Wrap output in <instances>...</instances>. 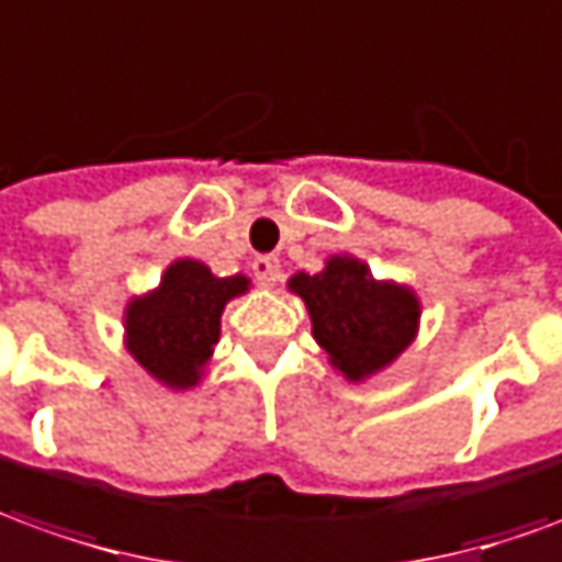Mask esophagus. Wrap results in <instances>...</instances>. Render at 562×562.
<instances>
[{
    "mask_svg": "<svg viewBox=\"0 0 562 562\" xmlns=\"http://www.w3.org/2000/svg\"><path fill=\"white\" fill-rule=\"evenodd\" d=\"M252 270L258 280L270 282V285H273V282H280L282 277V265L277 255H258V258L252 261Z\"/></svg>",
    "mask_w": 562,
    "mask_h": 562,
    "instance_id": "34e87169",
    "label": "esophagus"
}]
</instances>
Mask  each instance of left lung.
I'll list each match as a JSON object with an SVG mask.
<instances>
[{"label": "left lung", "mask_w": 562, "mask_h": 562, "mask_svg": "<svg viewBox=\"0 0 562 562\" xmlns=\"http://www.w3.org/2000/svg\"><path fill=\"white\" fill-rule=\"evenodd\" d=\"M289 289L304 297L316 344L347 380L386 368L417 335V294L376 282L356 258L335 255L322 273H294Z\"/></svg>", "instance_id": "1"}]
</instances>
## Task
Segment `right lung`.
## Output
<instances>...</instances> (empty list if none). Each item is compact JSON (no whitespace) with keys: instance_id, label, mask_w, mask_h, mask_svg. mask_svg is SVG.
<instances>
[{"instance_id":"right-lung-1","label":"right lung","mask_w":562,"mask_h":562,"mask_svg":"<svg viewBox=\"0 0 562 562\" xmlns=\"http://www.w3.org/2000/svg\"><path fill=\"white\" fill-rule=\"evenodd\" d=\"M249 289L246 277H213L200 261H176L160 289L127 307V349L151 376L188 390L218 344L222 310Z\"/></svg>"}]
</instances>
